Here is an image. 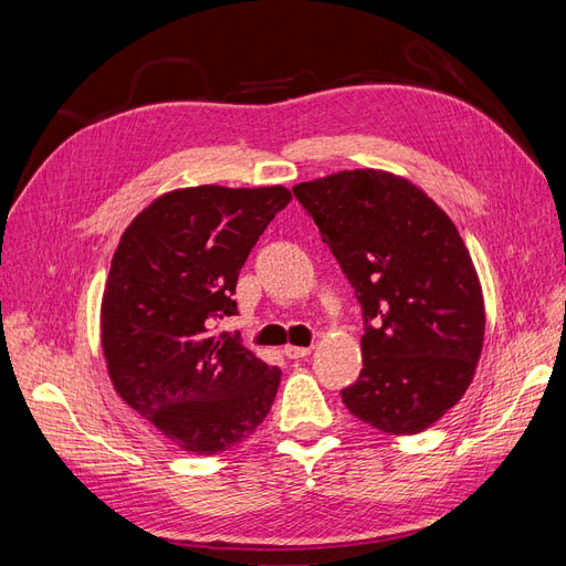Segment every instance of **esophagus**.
I'll use <instances>...</instances> for the list:
<instances>
[{"label": "esophagus", "mask_w": 566, "mask_h": 566, "mask_svg": "<svg viewBox=\"0 0 566 566\" xmlns=\"http://www.w3.org/2000/svg\"><path fill=\"white\" fill-rule=\"evenodd\" d=\"M310 352H312L310 347H295V345H287V347L283 349V354H285L287 358H304Z\"/></svg>", "instance_id": "34e87169"}]
</instances>
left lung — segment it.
<instances>
[{
	"instance_id": "left-lung-1",
	"label": "left lung",
	"mask_w": 566,
	"mask_h": 566,
	"mask_svg": "<svg viewBox=\"0 0 566 566\" xmlns=\"http://www.w3.org/2000/svg\"><path fill=\"white\" fill-rule=\"evenodd\" d=\"M364 314V368L349 413L416 434L465 394L484 342V300L453 221L418 186L345 169L293 188Z\"/></svg>"
}]
</instances>
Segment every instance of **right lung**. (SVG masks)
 Wrapping results in <instances>:
<instances>
[{
  "label": "right lung",
  "mask_w": 566,
  "mask_h": 566,
  "mask_svg": "<svg viewBox=\"0 0 566 566\" xmlns=\"http://www.w3.org/2000/svg\"><path fill=\"white\" fill-rule=\"evenodd\" d=\"M290 200L283 186L181 188L119 238L101 306L111 380L181 451L233 449L276 399L281 370L212 325L238 314V273Z\"/></svg>",
  "instance_id": "right-lung-1"
}]
</instances>
